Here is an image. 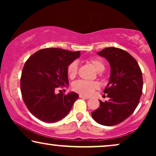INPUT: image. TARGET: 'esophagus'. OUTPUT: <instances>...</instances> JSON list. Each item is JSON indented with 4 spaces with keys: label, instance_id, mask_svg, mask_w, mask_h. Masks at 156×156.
Instances as JSON below:
<instances>
[{
    "label": "esophagus",
    "instance_id": "esophagus-1",
    "mask_svg": "<svg viewBox=\"0 0 156 156\" xmlns=\"http://www.w3.org/2000/svg\"><path fill=\"white\" fill-rule=\"evenodd\" d=\"M80 98H82V99H89V97H85V96L82 95V94L80 95Z\"/></svg>",
    "mask_w": 156,
    "mask_h": 156
}]
</instances>
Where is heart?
Listing matches in <instances>:
<instances>
[{
    "instance_id": "obj_1",
    "label": "heart",
    "mask_w": 156,
    "mask_h": 156,
    "mask_svg": "<svg viewBox=\"0 0 156 156\" xmlns=\"http://www.w3.org/2000/svg\"><path fill=\"white\" fill-rule=\"evenodd\" d=\"M88 62L92 65L95 70L98 72H102L105 69V64L99 58H90ZM78 72V63L74 61L68 65L67 74L69 78L75 77ZM72 89L76 92L84 96H90L94 91L99 88V84L97 82H89L84 80H78L72 84Z\"/></svg>"
}]
</instances>
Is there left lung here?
I'll use <instances>...</instances> for the list:
<instances>
[{"mask_svg": "<svg viewBox=\"0 0 156 156\" xmlns=\"http://www.w3.org/2000/svg\"><path fill=\"white\" fill-rule=\"evenodd\" d=\"M109 62V82L104 92L108 101H99V107L91 112L96 122L104 126L116 125L133 114L142 94L143 76L135 59L126 51L106 48L97 52Z\"/></svg>", "mask_w": 156, "mask_h": 156, "instance_id": "8db88e82", "label": "left lung"}]
</instances>
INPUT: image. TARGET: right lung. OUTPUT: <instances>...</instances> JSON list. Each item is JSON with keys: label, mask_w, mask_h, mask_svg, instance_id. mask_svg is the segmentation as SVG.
<instances>
[{"label": "right lung", "mask_w": 156, "mask_h": 156, "mask_svg": "<svg viewBox=\"0 0 156 156\" xmlns=\"http://www.w3.org/2000/svg\"><path fill=\"white\" fill-rule=\"evenodd\" d=\"M80 52L45 48L31 55L25 63L20 78L23 99L33 116L46 123H55L67 116L78 94H55L69 84L67 67Z\"/></svg>", "instance_id": "obj_1"}]
</instances>
